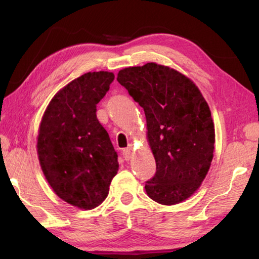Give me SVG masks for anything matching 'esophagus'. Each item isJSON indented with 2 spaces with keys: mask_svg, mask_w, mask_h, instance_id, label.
Wrapping results in <instances>:
<instances>
[{
  "mask_svg": "<svg viewBox=\"0 0 259 259\" xmlns=\"http://www.w3.org/2000/svg\"><path fill=\"white\" fill-rule=\"evenodd\" d=\"M122 155H123L124 160H130L131 156H133V149H131L130 147L126 148V149H124V150L122 151Z\"/></svg>",
  "mask_w": 259,
  "mask_h": 259,
  "instance_id": "1",
  "label": "esophagus"
}]
</instances>
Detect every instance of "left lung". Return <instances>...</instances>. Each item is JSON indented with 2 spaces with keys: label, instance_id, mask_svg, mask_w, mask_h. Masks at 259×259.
<instances>
[{
  "label": "left lung",
  "instance_id": "obj_1",
  "mask_svg": "<svg viewBox=\"0 0 259 259\" xmlns=\"http://www.w3.org/2000/svg\"><path fill=\"white\" fill-rule=\"evenodd\" d=\"M118 82L144 108L147 140L157 171L146 183L152 200L166 206L188 199L210 168L214 124L200 90L188 76L149 62L119 71Z\"/></svg>",
  "mask_w": 259,
  "mask_h": 259
}]
</instances>
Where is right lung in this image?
Segmentation results:
<instances>
[{
  "instance_id": "add662e5",
  "label": "right lung",
  "mask_w": 259,
  "mask_h": 259,
  "mask_svg": "<svg viewBox=\"0 0 259 259\" xmlns=\"http://www.w3.org/2000/svg\"><path fill=\"white\" fill-rule=\"evenodd\" d=\"M113 79L99 71L69 82L49 102L38 126L36 151L47 181L59 198L84 210L101 205L119 169L96 114Z\"/></svg>"
}]
</instances>
